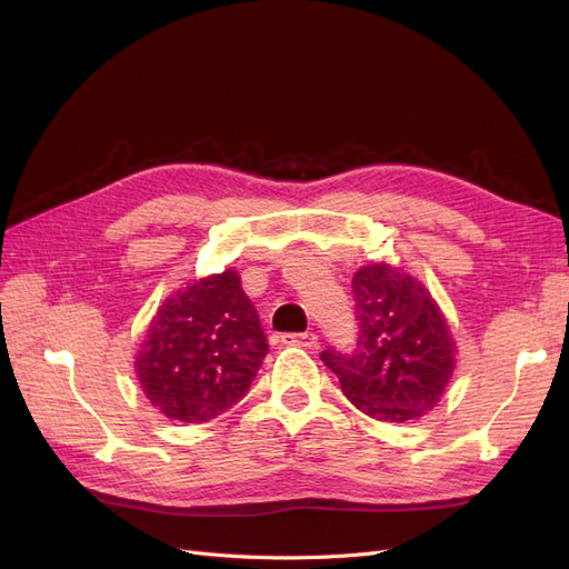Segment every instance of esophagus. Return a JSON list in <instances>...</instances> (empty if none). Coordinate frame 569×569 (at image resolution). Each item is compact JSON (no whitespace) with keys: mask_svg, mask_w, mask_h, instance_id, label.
<instances>
[{"mask_svg":"<svg viewBox=\"0 0 569 569\" xmlns=\"http://www.w3.org/2000/svg\"><path fill=\"white\" fill-rule=\"evenodd\" d=\"M284 343L289 347H303V349H313L318 343V335L316 332H295V335H284L282 337Z\"/></svg>","mask_w":569,"mask_h":569,"instance_id":"1","label":"esophagus"}]
</instances>
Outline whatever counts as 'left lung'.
<instances>
[{
  "label": "left lung",
  "instance_id": "obj_1",
  "mask_svg": "<svg viewBox=\"0 0 569 569\" xmlns=\"http://www.w3.org/2000/svg\"><path fill=\"white\" fill-rule=\"evenodd\" d=\"M358 337L351 351L320 353L347 399L382 422L432 410L449 385L453 339L427 289L410 274L375 263L353 274Z\"/></svg>",
  "mask_w": 569,
  "mask_h": 569
}]
</instances>
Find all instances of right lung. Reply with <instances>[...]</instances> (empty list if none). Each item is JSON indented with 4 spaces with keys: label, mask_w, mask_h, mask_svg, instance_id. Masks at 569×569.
<instances>
[{
    "label": "right lung",
    "mask_w": 569,
    "mask_h": 569,
    "mask_svg": "<svg viewBox=\"0 0 569 569\" xmlns=\"http://www.w3.org/2000/svg\"><path fill=\"white\" fill-rule=\"evenodd\" d=\"M268 339L239 274L184 287L153 316L134 360L147 399L180 422H209L247 396Z\"/></svg>",
    "instance_id": "add662e5"
}]
</instances>
